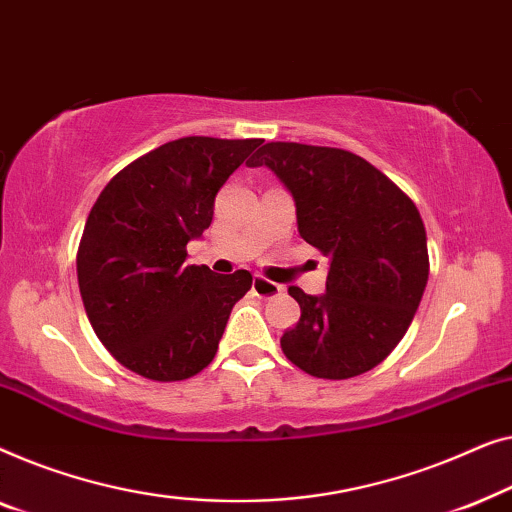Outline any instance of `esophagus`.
Masks as SVG:
<instances>
[{"label": "esophagus", "mask_w": 512, "mask_h": 512, "mask_svg": "<svg viewBox=\"0 0 512 512\" xmlns=\"http://www.w3.org/2000/svg\"><path fill=\"white\" fill-rule=\"evenodd\" d=\"M253 292L257 294V297H262V299H273V297H280V294L285 292V287H283V285H276V283H271V280L257 276V278L253 280Z\"/></svg>", "instance_id": "obj_1"}]
</instances>
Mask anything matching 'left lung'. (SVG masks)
Wrapping results in <instances>:
<instances>
[{
	"label": "left lung",
	"instance_id": "left-lung-1",
	"mask_svg": "<svg viewBox=\"0 0 512 512\" xmlns=\"http://www.w3.org/2000/svg\"><path fill=\"white\" fill-rule=\"evenodd\" d=\"M266 167L297 208L301 239L329 257L325 294L290 287L301 318L280 345L315 378L343 380L378 366L406 334L429 278L420 211L390 178L341 148L266 143Z\"/></svg>",
	"mask_w": 512,
	"mask_h": 512
}]
</instances>
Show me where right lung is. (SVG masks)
Here are the masks:
<instances>
[{
	"instance_id": "obj_1",
	"label": "right lung",
	"mask_w": 512,
	"mask_h": 512,
	"mask_svg": "<svg viewBox=\"0 0 512 512\" xmlns=\"http://www.w3.org/2000/svg\"><path fill=\"white\" fill-rule=\"evenodd\" d=\"M262 139L185 136L111 178L78 248L90 325L129 371L171 383L213 362L250 271L218 276L185 264V246L213 220L215 194Z\"/></svg>"
}]
</instances>
